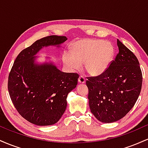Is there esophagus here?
Listing matches in <instances>:
<instances>
[{"mask_svg": "<svg viewBox=\"0 0 148 148\" xmlns=\"http://www.w3.org/2000/svg\"><path fill=\"white\" fill-rule=\"evenodd\" d=\"M78 81H79V84H85L86 83V79L82 76H80L79 77V79H78Z\"/></svg>", "mask_w": 148, "mask_h": 148, "instance_id": "1", "label": "esophagus"}]
</instances>
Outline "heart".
I'll use <instances>...</instances> for the list:
<instances>
[{
	"instance_id": "obj_1",
	"label": "heart",
	"mask_w": 148,
	"mask_h": 148,
	"mask_svg": "<svg viewBox=\"0 0 148 148\" xmlns=\"http://www.w3.org/2000/svg\"><path fill=\"white\" fill-rule=\"evenodd\" d=\"M70 52L62 55L64 65L71 71L79 70L84 63L85 69L92 76H99L109 67L115 56V48L111 42L92 38L76 40Z\"/></svg>"
}]
</instances>
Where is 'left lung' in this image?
I'll return each instance as SVG.
<instances>
[{
	"label": "left lung",
	"mask_w": 148,
	"mask_h": 148,
	"mask_svg": "<svg viewBox=\"0 0 148 148\" xmlns=\"http://www.w3.org/2000/svg\"><path fill=\"white\" fill-rule=\"evenodd\" d=\"M117 45L119 53L106 72L86 81L91 113L104 123L125 116L141 90L143 76L138 59L119 40Z\"/></svg>",
	"instance_id": "1"
}]
</instances>
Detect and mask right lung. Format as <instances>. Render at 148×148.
Masks as SVG:
<instances>
[{"label": "right lung", "mask_w": 148, "mask_h": 148, "mask_svg": "<svg viewBox=\"0 0 148 148\" xmlns=\"http://www.w3.org/2000/svg\"><path fill=\"white\" fill-rule=\"evenodd\" d=\"M67 38L51 35L37 40L16 57L8 78V90L19 114L30 123L48 126L59 121L67 108V95L77 86L79 75L62 72L53 60L39 62L42 49H59Z\"/></svg>", "instance_id": "right-lung-1"}]
</instances>
